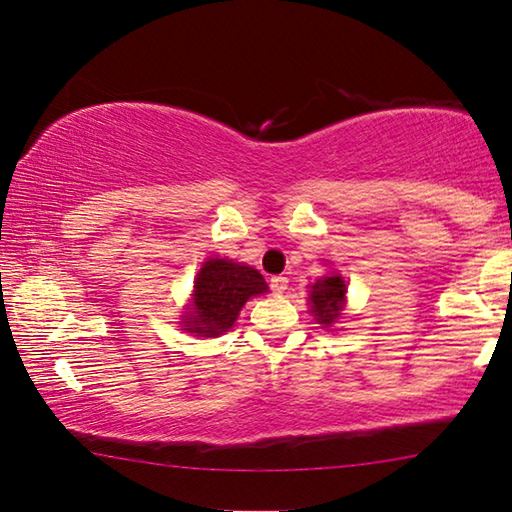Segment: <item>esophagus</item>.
<instances>
[{"label":"esophagus","instance_id":"obj_1","mask_svg":"<svg viewBox=\"0 0 512 512\" xmlns=\"http://www.w3.org/2000/svg\"><path fill=\"white\" fill-rule=\"evenodd\" d=\"M269 282H271V289H273V292H276V294L285 292L287 285H289V280H287L285 276H273Z\"/></svg>","mask_w":512,"mask_h":512}]
</instances>
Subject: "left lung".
<instances>
[{
    "label": "left lung",
    "instance_id": "1",
    "mask_svg": "<svg viewBox=\"0 0 512 512\" xmlns=\"http://www.w3.org/2000/svg\"><path fill=\"white\" fill-rule=\"evenodd\" d=\"M345 292H347L345 280H342L340 276H326L312 285L310 308H312V312H315V317L319 319V324L331 326L335 319H338L340 305H342V301H345Z\"/></svg>",
    "mask_w": 512,
    "mask_h": 512
}]
</instances>
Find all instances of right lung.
Wrapping results in <instances>:
<instances>
[{"label":"right lung","mask_w":512,"mask_h":512,"mask_svg":"<svg viewBox=\"0 0 512 512\" xmlns=\"http://www.w3.org/2000/svg\"><path fill=\"white\" fill-rule=\"evenodd\" d=\"M266 292L262 273L232 259H209L195 280V308L186 319L190 333L220 335L236 322L250 296Z\"/></svg>","instance_id":"obj_1"}]
</instances>
